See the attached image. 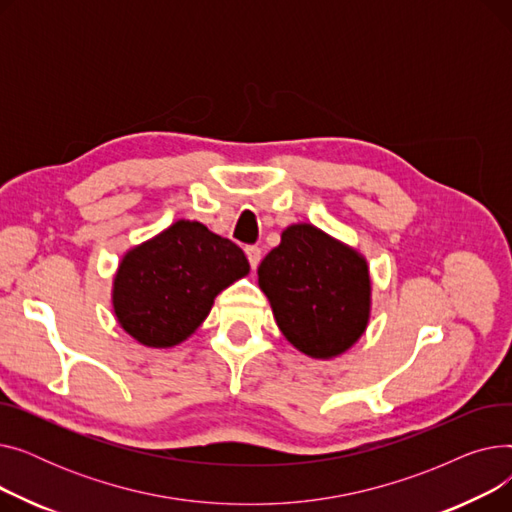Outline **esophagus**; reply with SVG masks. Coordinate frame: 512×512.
<instances>
[{"instance_id":"1","label":"esophagus","mask_w":512,"mask_h":512,"mask_svg":"<svg viewBox=\"0 0 512 512\" xmlns=\"http://www.w3.org/2000/svg\"><path fill=\"white\" fill-rule=\"evenodd\" d=\"M245 253H247V259H249L251 267L255 270V267H257V265H259V261H261V249H259V247H255V245H251V247H247V249H245Z\"/></svg>"}]
</instances>
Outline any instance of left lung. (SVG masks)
<instances>
[{"label":"left lung","mask_w":512,"mask_h":512,"mask_svg":"<svg viewBox=\"0 0 512 512\" xmlns=\"http://www.w3.org/2000/svg\"><path fill=\"white\" fill-rule=\"evenodd\" d=\"M257 274L278 328L301 353L330 359L365 332L371 303L367 263L315 226H288Z\"/></svg>","instance_id":"1"}]
</instances>
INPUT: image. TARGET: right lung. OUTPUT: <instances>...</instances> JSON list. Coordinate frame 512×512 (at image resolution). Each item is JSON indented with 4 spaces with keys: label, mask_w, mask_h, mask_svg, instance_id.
Wrapping results in <instances>:
<instances>
[{
    "label": "right lung",
    "mask_w": 512,
    "mask_h": 512,
    "mask_svg": "<svg viewBox=\"0 0 512 512\" xmlns=\"http://www.w3.org/2000/svg\"><path fill=\"white\" fill-rule=\"evenodd\" d=\"M247 274L249 261L232 240L180 220L124 255L114 311L141 344L176 346L203 324L213 299Z\"/></svg>",
    "instance_id": "right-lung-1"
}]
</instances>
